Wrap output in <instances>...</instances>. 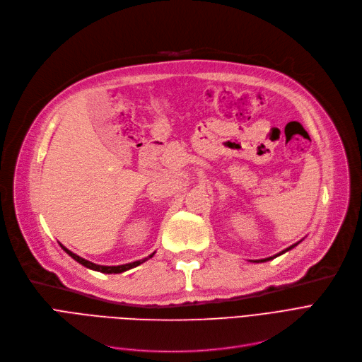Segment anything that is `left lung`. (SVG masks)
<instances>
[{
	"label": "left lung",
	"mask_w": 362,
	"mask_h": 362,
	"mask_svg": "<svg viewBox=\"0 0 362 362\" xmlns=\"http://www.w3.org/2000/svg\"><path fill=\"white\" fill-rule=\"evenodd\" d=\"M299 243H296V245H293V246H290V247H287L286 250H283V252H280L279 255H275V256H271V257H265V259H261V261H253V262H267V261H271V259H274V257H277V256H280V255H283L284 252H287V250H290V249H293L295 246H298Z\"/></svg>",
	"instance_id": "1"
}]
</instances>
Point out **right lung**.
<instances>
[{
    "label": "right lung",
    "mask_w": 362,
    "mask_h": 362,
    "mask_svg": "<svg viewBox=\"0 0 362 362\" xmlns=\"http://www.w3.org/2000/svg\"><path fill=\"white\" fill-rule=\"evenodd\" d=\"M62 246V249L69 255V256H72L74 259L76 261V262H79L81 265H83V267H87V268H90V269H94V271H100V272H105V274H119V272H124V271H128V269H131V268H134V267H139L140 264H143V262H146L148 257H151L154 253H151L148 257H146V259H143V261H135V262H131V264H125V265H117V267H106V265H97V264H93V262H90V261H87V259H83V257H81V256H78V255H75L74 252H71L69 249H66L63 245H60Z\"/></svg>",
    "instance_id": "1"
}]
</instances>
